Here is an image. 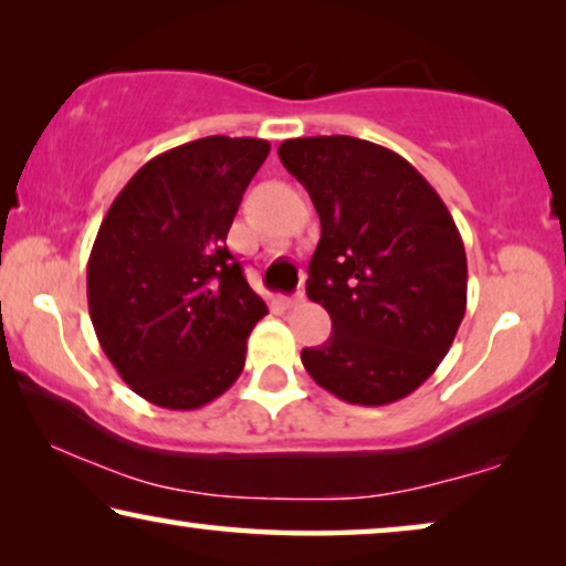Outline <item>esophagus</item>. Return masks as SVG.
<instances>
[{
  "label": "esophagus",
  "mask_w": 566,
  "mask_h": 566,
  "mask_svg": "<svg viewBox=\"0 0 566 566\" xmlns=\"http://www.w3.org/2000/svg\"><path fill=\"white\" fill-rule=\"evenodd\" d=\"M302 302H305V292H302V290L290 294V297H284V305L286 307H297V305H302Z\"/></svg>",
  "instance_id": "obj_1"
}]
</instances>
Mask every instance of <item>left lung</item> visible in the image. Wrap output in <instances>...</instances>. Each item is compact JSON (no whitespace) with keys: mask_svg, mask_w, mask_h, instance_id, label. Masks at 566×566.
<instances>
[{"mask_svg":"<svg viewBox=\"0 0 566 566\" xmlns=\"http://www.w3.org/2000/svg\"><path fill=\"white\" fill-rule=\"evenodd\" d=\"M284 169L307 189L321 241L307 297L333 331L300 359L352 405H389L449 354L467 310V253L436 189L395 150L352 135L292 138Z\"/></svg>","mask_w":566,"mask_h":566,"instance_id":"1","label":"left lung"}]
</instances>
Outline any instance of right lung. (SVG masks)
Returning <instances> with one entry per match:
<instances>
[{
    "label": "right lung",
    "mask_w": 566,
    "mask_h": 566,
    "mask_svg": "<svg viewBox=\"0 0 566 566\" xmlns=\"http://www.w3.org/2000/svg\"><path fill=\"white\" fill-rule=\"evenodd\" d=\"M269 148L210 135L166 150L102 220L86 264L94 333L125 385L158 408L195 410L226 392L269 313L226 245Z\"/></svg>",
    "instance_id": "right-lung-1"
}]
</instances>
